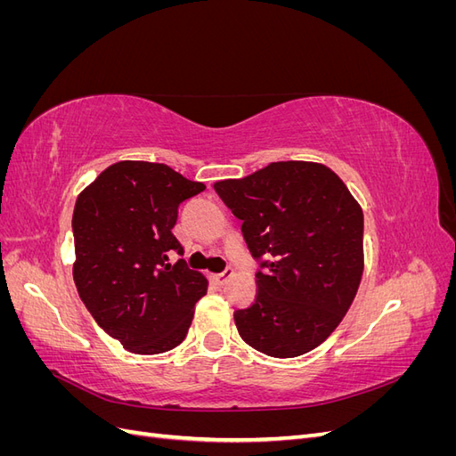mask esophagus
<instances>
[{
	"label": "esophagus",
	"instance_id": "1",
	"mask_svg": "<svg viewBox=\"0 0 456 456\" xmlns=\"http://www.w3.org/2000/svg\"><path fill=\"white\" fill-rule=\"evenodd\" d=\"M232 275H233V270H232V268H226L224 272H220V273L215 275V281H216L218 285H224V283L232 278Z\"/></svg>",
	"mask_w": 456,
	"mask_h": 456
}]
</instances>
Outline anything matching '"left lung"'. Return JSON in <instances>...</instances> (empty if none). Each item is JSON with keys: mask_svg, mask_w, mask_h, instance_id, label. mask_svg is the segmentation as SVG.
Masks as SVG:
<instances>
[{"mask_svg": "<svg viewBox=\"0 0 456 456\" xmlns=\"http://www.w3.org/2000/svg\"><path fill=\"white\" fill-rule=\"evenodd\" d=\"M255 258L256 297L233 312L240 337L272 357L306 354L333 333L363 275V211L315 161H273L215 183Z\"/></svg>", "mask_w": 456, "mask_h": 456, "instance_id": "1", "label": "left lung"}]
</instances>
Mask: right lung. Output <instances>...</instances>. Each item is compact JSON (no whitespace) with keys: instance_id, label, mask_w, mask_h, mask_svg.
<instances>
[{"instance_id":"add662e5","label":"right lung","mask_w":456,"mask_h":456,"mask_svg":"<svg viewBox=\"0 0 456 456\" xmlns=\"http://www.w3.org/2000/svg\"><path fill=\"white\" fill-rule=\"evenodd\" d=\"M205 190L169 165L118 161L76 200L74 281L110 337L133 354L173 350L184 338L207 278L183 258L173 236L178 205Z\"/></svg>"}]
</instances>
